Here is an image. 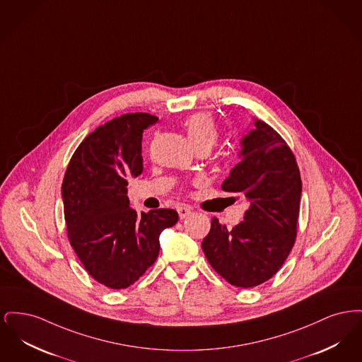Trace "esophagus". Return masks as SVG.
<instances>
[{"label":"esophagus","mask_w":362,"mask_h":362,"mask_svg":"<svg viewBox=\"0 0 362 362\" xmlns=\"http://www.w3.org/2000/svg\"><path fill=\"white\" fill-rule=\"evenodd\" d=\"M177 213H179L180 220H183V218H187L192 211H191V207L180 205V206H177Z\"/></svg>","instance_id":"esophagus-1"}]
</instances>
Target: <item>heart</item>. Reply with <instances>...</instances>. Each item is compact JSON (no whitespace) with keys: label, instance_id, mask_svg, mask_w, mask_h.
I'll return each instance as SVG.
<instances>
[{"label":"heart","instance_id":"1","mask_svg":"<svg viewBox=\"0 0 362 362\" xmlns=\"http://www.w3.org/2000/svg\"><path fill=\"white\" fill-rule=\"evenodd\" d=\"M183 126L197 151L205 149L209 152L220 137L218 126L210 114H194L183 122Z\"/></svg>","mask_w":362,"mask_h":362}]
</instances>
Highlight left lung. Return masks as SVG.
<instances>
[{"instance_id":"1","label":"left lung","mask_w":362,"mask_h":362,"mask_svg":"<svg viewBox=\"0 0 362 362\" xmlns=\"http://www.w3.org/2000/svg\"><path fill=\"white\" fill-rule=\"evenodd\" d=\"M240 163L221 186L243 192L250 207L228 230L211 218L202 250L210 266L238 288H254L282 267L292 251L300 213V170L286 141L263 121L241 139Z\"/></svg>"}]
</instances>
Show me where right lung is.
Wrapping results in <instances>:
<instances>
[{"instance_id": "obj_1", "label": "right lung", "mask_w": 362, "mask_h": 362, "mask_svg": "<svg viewBox=\"0 0 362 362\" xmlns=\"http://www.w3.org/2000/svg\"><path fill=\"white\" fill-rule=\"evenodd\" d=\"M158 121L124 114L92 132L71 156L62 182L70 245L88 274L110 289L133 285L157 259L158 236L177 223L173 209L138 214L127 180L142 173V133Z\"/></svg>"}]
</instances>
